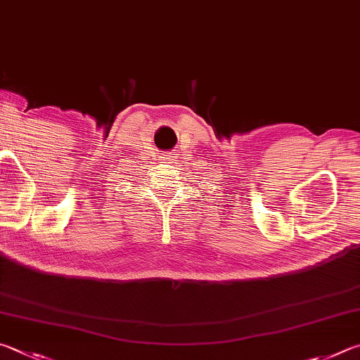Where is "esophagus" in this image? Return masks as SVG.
<instances>
[{
    "instance_id": "esophagus-1",
    "label": "esophagus",
    "mask_w": 360,
    "mask_h": 360,
    "mask_svg": "<svg viewBox=\"0 0 360 360\" xmlns=\"http://www.w3.org/2000/svg\"><path fill=\"white\" fill-rule=\"evenodd\" d=\"M163 160H167V162H169V160H172L173 158H172V154H169V153H167V154H163V158H162Z\"/></svg>"
}]
</instances>
